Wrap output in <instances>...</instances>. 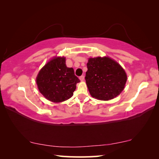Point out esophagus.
Wrapping results in <instances>:
<instances>
[{"label":"esophagus","mask_w":159,"mask_h":159,"mask_svg":"<svg viewBox=\"0 0 159 159\" xmlns=\"http://www.w3.org/2000/svg\"><path fill=\"white\" fill-rule=\"evenodd\" d=\"M79 79L81 80V81H83V80H84V79H85V76H80L79 77Z\"/></svg>","instance_id":"obj_1"}]
</instances>
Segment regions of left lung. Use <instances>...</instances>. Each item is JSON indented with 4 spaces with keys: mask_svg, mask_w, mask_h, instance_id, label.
<instances>
[{
    "mask_svg": "<svg viewBox=\"0 0 159 159\" xmlns=\"http://www.w3.org/2000/svg\"><path fill=\"white\" fill-rule=\"evenodd\" d=\"M85 81L93 98L109 100L124 89L127 75L122 66L108 57L89 58Z\"/></svg>",
    "mask_w": 159,
    "mask_h": 159,
    "instance_id": "8db88e82",
    "label": "left lung"
}]
</instances>
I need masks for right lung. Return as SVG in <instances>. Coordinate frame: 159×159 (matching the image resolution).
<instances>
[{"label": "right lung", "mask_w": 159, "mask_h": 159, "mask_svg": "<svg viewBox=\"0 0 159 159\" xmlns=\"http://www.w3.org/2000/svg\"><path fill=\"white\" fill-rule=\"evenodd\" d=\"M79 82L74 69L66 66L64 57L50 60L40 70L36 77L40 93L48 100L55 103L71 98Z\"/></svg>", "instance_id": "obj_1"}]
</instances>
